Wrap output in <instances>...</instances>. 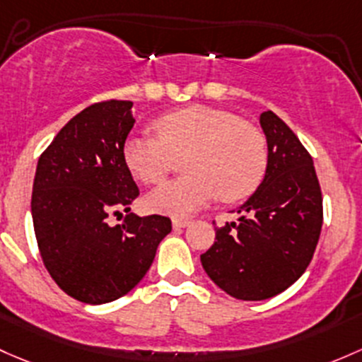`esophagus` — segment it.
Here are the masks:
<instances>
[{"instance_id":"esophagus-1","label":"esophagus","mask_w":362,"mask_h":362,"mask_svg":"<svg viewBox=\"0 0 362 362\" xmlns=\"http://www.w3.org/2000/svg\"><path fill=\"white\" fill-rule=\"evenodd\" d=\"M173 229H184V227H187L189 223H191V220H185V218H173Z\"/></svg>"}]
</instances>
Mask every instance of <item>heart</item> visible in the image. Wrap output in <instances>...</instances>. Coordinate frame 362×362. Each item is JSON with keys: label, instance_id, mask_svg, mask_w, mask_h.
Masks as SVG:
<instances>
[{"label": "heart", "instance_id": "b5f03b06", "mask_svg": "<svg viewBox=\"0 0 362 362\" xmlns=\"http://www.w3.org/2000/svg\"><path fill=\"white\" fill-rule=\"evenodd\" d=\"M156 136L132 135L123 146L127 168L144 184H159L180 159L185 177L147 196V208L171 216L191 215L210 201L235 203L260 185L267 170V142L238 114L189 105L152 123Z\"/></svg>", "mask_w": 362, "mask_h": 362}]
</instances>
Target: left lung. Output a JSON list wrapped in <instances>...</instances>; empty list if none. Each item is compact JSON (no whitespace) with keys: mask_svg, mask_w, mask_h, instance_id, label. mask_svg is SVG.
<instances>
[{"mask_svg":"<svg viewBox=\"0 0 362 362\" xmlns=\"http://www.w3.org/2000/svg\"><path fill=\"white\" fill-rule=\"evenodd\" d=\"M267 136L264 182L239 208V222L216 227L201 264L213 283L239 300H265L309 267L322 227V194L309 151L272 111L260 114Z\"/></svg>","mask_w":362,"mask_h":362,"instance_id":"left-lung-1","label":"left lung"}]
</instances>
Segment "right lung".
<instances>
[{"label": "right lung", "mask_w": 362, "mask_h": 362, "mask_svg": "<svg viewBox=\"0 0 362 362\" xmlns=\"http://www.w3.org/2000/svg\"><path fill=\"white\" fill-rule=\"evenodd\" d=\"M130 100L97 102L57 133L40 156L33 185L34 234L52 279L79 302L121 298L149 271L168 216L128 213L139 187L123 159L135 124Z\"/></svg>", "instance_id": "1"}]
</instances>
